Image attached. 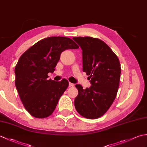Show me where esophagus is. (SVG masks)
<instances>
[{"label":"esophagus","mask_w":147,"mask_h":147,"mask_svg":"<svg viewBox=\"0 0 147 147\" xmlns=\"http://www.w3.org/2000/svg\"><path fill=\"white\" fill-rule=\"evenodd\" d=\"M69 87H71V86H74V84L69 82Z\"/></svg>","instance_id":"34e87169"}]
</instances>
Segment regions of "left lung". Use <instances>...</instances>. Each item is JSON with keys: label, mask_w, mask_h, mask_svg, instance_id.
Segmentation results:
<instances>
[{"label": "left lung", "mask_w": 147, "mask_h": 147, "mask_svg": "<svg viewBox=\"0 0 147 147\" xmlns=\"http://www.w3.org/2000/svg\"><path fill=\"white\" fill-rule=\"evenodd\" d=\"M82 50L83 71L89 76L91 86L83 89L76 85L74 99L77 112L84 117L96 119L110 108L119 85L121 65L111 48L101 40L90 36L74 37Z\"/></svg>", "instance_id": "1"}]
</instances>
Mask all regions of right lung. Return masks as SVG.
Wrapping results in <instances>:
<instances>
[{
  "label": "right lung",
  "mask_w": 147,
  "mask_h": 147,
  "mask_svg": "<svg viewBox=\"0 0 147 147\" xmlns=\"http://www.w3.org/2000/svg\"><path fill=\"white\" fill-rule=\"evenodd\" d=\"M79 47L64 36L43 38L22 55L15 67V85L26 111L36 118L51 115L69 85L67 80H48L53 73L61 53Z\"/></svg>",
  "instance_id": "right-lung-1"
}]
</instances>
